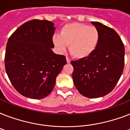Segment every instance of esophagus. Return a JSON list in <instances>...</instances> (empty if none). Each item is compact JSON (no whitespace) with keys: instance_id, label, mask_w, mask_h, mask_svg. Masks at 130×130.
<instances>
[{"instance_id":"obj_1","label":"esophagus","mask_w":130,"mask_h":130,"mask_svg":"<svg viewBox=\"0 0 130 130\" xmlns=\"http://www.w3.org/2000/svg\"><path fill=\"white\" fill-rule=\"evenodd\" d=\"M66 60H67V63H71V60H70V59H69V58H68V57H66Z\"/></svg>"}]
</instances>
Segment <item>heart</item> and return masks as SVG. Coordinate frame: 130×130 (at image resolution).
<instances>
[{
	"label": "heart",
	"mask_w": 130,
	"mask_h": 130,
	"mask_svg": "<svg viewBox=\"0 0 130 130\" xmlns=\"http://www.w3.org/2000/svg\"><path fill=\"white\" fill-rule=\"evenodd\" d=\"M101 35L94 26L82 23L65 24L60 35H54L53 42L57 50L63 53L69 46V52L76 59H85L91 55L98 47Z\"/></svg>",
	"instance_id": "b5f03b06"
}]
</instances>
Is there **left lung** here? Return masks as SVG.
<instances>
[{
	"label": "left lung",
	"instance_id": "obj_1",
	"mask_svg": "<svg viewBox=\"0 0 130 130\" xmlns=\"http://www.w3.org/2000/svg\"><path fill=\"white\" fill-rule=\"evenodd\" d=\"M91 23L100 32L98 47L87 58L71 63L75 88L82 95L95 99L108 94L117 85L124 68L125 48L114 29L96 21Z\"/></svg>",
	"mask_w": 130,
	"mask_h": 130
}]
</instances>
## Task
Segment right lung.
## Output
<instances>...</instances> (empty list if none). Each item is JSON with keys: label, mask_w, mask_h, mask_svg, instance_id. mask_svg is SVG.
Here are the masks:
<instances>
[{"label": "right lung", "mask_w": 130, "mask_h": 130, "mask_svg": "<svg viewBox=\"0 0 130 130\" xmlns=\"http://www.w3.org/2000/svg\"><path fill=\"white\" fill-rule=\"evenodd\" d=\"M55 29L51 21L33 19L18 27L8 40L5 70L13 87L24 96H47L67 63L64 55L51 50Z\"/></svg>", "instance_id": "1"}]
</instances>
